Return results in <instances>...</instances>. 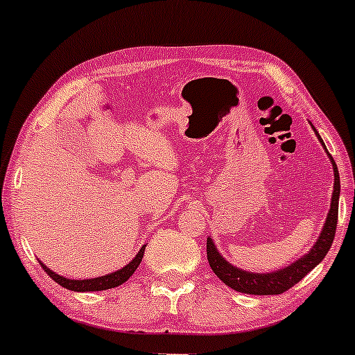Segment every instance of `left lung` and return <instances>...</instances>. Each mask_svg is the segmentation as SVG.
<instances>
[{"mask_svg": "<svg viewBox=\"0 0 355 355\" xmlns=\"http://www.w3.org/2000/svg\"><path fill=\"white\" fill-rule=\"evenodd\" d=\"M312 130L315 132L317 138H319L320 145L324 146L325 153H327L329 160L332 164L334 170V190H332V198H331V209H329L327 218H325L324 227H322L319 237H317L315 243H313L311 250L307 254L297 259L295 262L288 263L287 267L277 268L274 272H250L243 270V268L232 266L227 259H223V255L220 254L217 245L210 237L207 239V259L214 270V274L222 280L223 284L229 285L234 291L242 292V294H250V295H277L284 294L285 291H288L291 287H294L297 282L304 279L313 267L319 266L324 260V257L327 255L329 248H331L334 242V235H336V227H337V215H339V193H340V177L339 170H337L336 162L331 157V153L325 148V144L322 141L313 125L311 123Z\"/></svg>", "mask_w": 355, "mask_h": 355, "instance_id": "obj_1", "label": "left lung"}]
</instances>
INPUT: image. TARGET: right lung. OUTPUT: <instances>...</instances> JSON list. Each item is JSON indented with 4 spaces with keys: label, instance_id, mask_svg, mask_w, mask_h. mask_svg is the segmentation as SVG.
Here are the masks:
<instances>
[{
    "label": "right lung",
    "instance_id": "add662e5",
    "mask_svg": "<svg viewBox=\"0 0 355 355\" xmlns=\"http://www.w3.org/2000/svg\"><path fill=\"white\" fill-rule=\"evenodd\" d=\"M145 247L146 245H141L140 250H138V254L133 257V259L130 260V262L126 263L125 267H121L120 270H115V272H112V274H107V275L95 277V279H83V280L68 279V277H63V275L56 274V272H53L51 268H48L43 262H40V263H42V267L44 268V272H46V274L50 275L56 284H60L61 287L68 288V291H73V292L108 291V288L118 287V285L125 284L126 280L130 279V277L135 274V270L138 268V266H140L141 259H144Z\"/></svg>",
    "mask_w": 355,
    "mask_h": 355
}]
</instances>
